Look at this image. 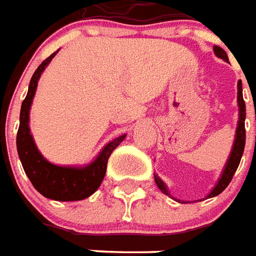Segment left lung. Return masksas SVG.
Returning <instances> with one entry per match:
<instances>
[{
    "label": "left lung",
    "mask_w": 256,
    "mask_h": 256,
    "mask_svg": "<svg viewBox=\"0 0 256 256\" xmlns=\"http://www.w3.org/2000/svg\"><path fill=\"white\" fill-rule=\"evenodd\" d=\"M213 51H214V54L218 56V58L224 60L225 62H229L228 56H226V52L224 51V48H221L220 46H214L213 47ZM238 106H239V120H238V128H236V134H234V145H232V150L229 153L228 160H226V164H225L224 170L221 172V176H220L218 182L216 183V186L213 187L212 191L206 196L205 200L218 196V194H221V192L228 187V184L230 183V180H232V178H234V172H236L238 166H239L242 156H243L244 145H246V128H244V120H246V103H244L243 100L242 80L238 81ZM154 182H156L157 187L162 190V192H164L166 196L174 198V196L170 194L168 188H166V183H164L157 175H154ZM174 200H178V202H180V204H187L184 200H176V198H174Z\"/></svg>",
    "instance_id": "left-lung-1"
}]
</instances>
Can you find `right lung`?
Masks as SVG:
<instances>
[{
  "instance_id": "right-lung-1",
  "label": "right lung",
  "mask_w": 256,
  "mask_h": 256,
  "mask_svg": "<svg viewBox=\"0 0 256 256\" xmlns=\"http://www.w3.org/2000/svg\"><path fill=\"white\" fill-rule=\"evenodd\" d=\"M58 51L60 50L52 52L47 60L42 62L30 81L28 94L22 102V111H20V126L17 132L16 145L22 168L27 174L28 179L31 180L32 186L48 200L69 202V200H85L99 188L106 175L108 157L111 156L114 149L126 138V134L110 141L100 150L94 162L84 166H56L43 157L31 134L30 110H31L32 100L35 98L38 81Z\"/></svg>"
}]
</instances>
